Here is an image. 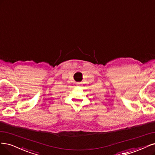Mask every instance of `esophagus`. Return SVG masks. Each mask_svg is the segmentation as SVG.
<instances>
[{"label":"esophagus","instance_id":"1","mask_svg":"<svg viewBox=\"0 0 155 155\" xmlns=\"http://www.w3.org/2000/svg\"><path fill=\"white\" fill-rule=\"evenodd\" d=\"M79 84H80L79 83H78V84H77V85H78V86H79Z\"/></svg>","mask_w":155,"mask_h":155}]
</instances>
